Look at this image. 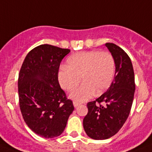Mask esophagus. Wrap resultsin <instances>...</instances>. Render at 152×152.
Instances as JSON below:
<instances>
[{
	"instance_id": "obj_1",
	"label": "esophagus",
	"mask_w": 152,
	"mask_h": 152,
	"mask_svg": "<svg viewBox=\"0 0 152 152\" xmlns=\"http://www.w3.org/2000/svg\"><path fill=\"white\" fill-rule=\"evenodd\" d=\"M73 104H74V106H75V108H77V106H79L80 105H81V103H79V102H75V101L74 102Z\"/></svg>"
}]
</instances>
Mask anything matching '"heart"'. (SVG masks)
<instances>
[{
	"label": "heart",
	"mask_w": 152,
	"mask_h": 152,
	"mask_svg": "<svg viewBox=\"0 0 152 152\" xmlns=\"http://www.w3.org/2000/svg\"><path fill=\"white\" fill-rule=\"evenodd\" d=\"M115 61L107 51H82L71 55L57 75L59 84L71 91L81 81L83 84L70 94L71 99L84 102L95 93L101 95L110 88L115 75Z\"/></svg>",
	"instance_id": "b5f03b06"
}]
</instances>
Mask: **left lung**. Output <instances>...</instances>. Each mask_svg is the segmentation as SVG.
Returning a JSON list of instances; mask_svg holds the SVG:
<instances>
[{"label": "left lung", "instance_id": "8db88e82", "mask_svg": "<svg viewBox=\"0 0 152 152\" xmlns=\"http://www.w3.org/2000/svg\"><path fill=\"white\" fill-rule=\"evenodd\" d=\"M105 45L113 56L116 72L107 91L87 104L88 112L83 126L88 136L95 140L110 138L120 130L130 114L135 91L134 73L129 56L114 43Z\"/></svg>", "mask_w": 152, "mask_h": 152}]
</instances>
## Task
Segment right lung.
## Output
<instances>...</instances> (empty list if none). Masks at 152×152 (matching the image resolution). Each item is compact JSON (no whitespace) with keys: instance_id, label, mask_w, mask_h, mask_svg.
Returning <instances> with one entry per match:
<instances>
[{"instance_id":"right-lung-1","label":"right lung","mask_w":152,"mask_h":152,"mask_svg":"<svg viewBox=\"0 0 152 152\" xmlns=\"http://www.w3.org/2000/svg\"><path fill=\"white\" fill-rule=\"evenodd\" d=\"M70 52L68 49L40 45L27 54L19 71L18 87L22 117L42 137L60 136L75 110L57 78L61 61Z\"/></svg>"}]
</instances>
